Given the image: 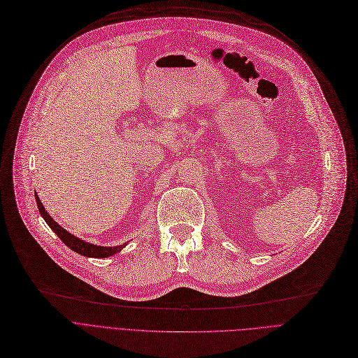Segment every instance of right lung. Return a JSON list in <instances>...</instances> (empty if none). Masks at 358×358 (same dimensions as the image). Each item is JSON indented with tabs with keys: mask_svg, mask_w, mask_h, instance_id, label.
Instances as JSON below:
<instances>
[{
	"mask_svg": "<svg viewBox=\"0 0 358 358\" xmlns=\"http://www.w3.org/2000/svg\"><path fill=\"white\" fill-rule=\"evenodd\" d=\"M36 203H38V208H39V213L43 217V220L48 223V226L54 230V233L59 237V239L70 248L73 249L74 252L83 255V257H90V258H106V257H110V255H115L116 252L121 250L124 245H119V246H115V248H105V246H96V245H92V243H87L84 242L81 239H78V237L73 236L71 233H68L66 230H64L57 221L52 220V217H50L45 208H43V203L41 202V199L38 198L36 195Z\"/></svg>",
	"mask_w": 358,
	"mask_h": 358,
	"instance_id": "right-lung-1",
	"label": "right lung"
}]
</instances>
